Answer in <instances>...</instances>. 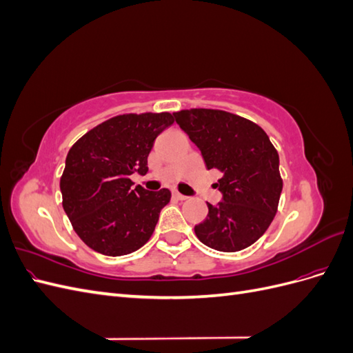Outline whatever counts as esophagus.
<instances>
[{
	"instance_id": "obj_1",
	"label": "esophagus",
	"mask_w": 353,
	"mask_h": 353,
	"mask_svg": "<svg viewBox=\"0 0 353 353\" xmlns=\"http://www.w3.org/2000/svg\"><path fill=\"white\" fill-rule=\"evenodd\" d=\"M172 196L176 199V200H187L188 197L187 196H184V194H181V193H178V191H174L172 193Z\"/></svg>"
}]
</instances>
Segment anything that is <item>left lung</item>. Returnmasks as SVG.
Segmentation results:
<instances>
[{
  "label": "left lung",
  "instance_id": "left-lung-1",
  "mask_svg": "<svg viewBox=\"0 0 353 353\" xmlns=\"http://www.w3.org/2000/svg\"><path fill=\"white\" fill-rule=\"evenodd\" d=\"M176 123L201 152L208 169H218L222 201L208 203V218L194 227L197 239L219 252H239L259 240L279 209L283 190L279 152L259 125L216 109L174 113Z\"/></svg>",
  "mask_w": 353,
  "mask_h": 353
}]
</instances>
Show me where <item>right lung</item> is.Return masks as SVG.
<instances>
[{
    "instance_id": "right-lung-1",
    "label": "right lung",
    "mask_w": 353,
    "mask_h": 353,
    "mask_svg": "<svg viewBox=\"0 0 353 353\" xmlns=\"http://www.w3.org/2000/svg\"><path fill=\"white\" fill-rule=\"evenodd\" d=\"M174 121L169 112L119 114L70 147L60 178L63 209L92 250L123 256L150 240L170 191L134 188L131 175L147 174L156 137Z\"/></svg>"
}]
</instances>
